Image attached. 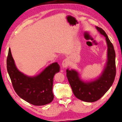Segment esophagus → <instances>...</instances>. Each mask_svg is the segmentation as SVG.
Segmentation results:
<instances>
[{
	"instance_id": "1",
	"label": "esophagus",
	"mask_w": 122,
	"mask_h": 122,
	"mask_svg": "<svg viewBox=\"0 0 122 122\" xmlns=\"http://www.w3.org/2000/svg\"><path fill=\"white\" fill-rule=\"evenodd\" d=\"M69 64V60L68 59H66L62 61V66L63 68H65L68 66Z\"/></svg>"
}]
</instances>
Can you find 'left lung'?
<instances>
[{"label": "left lung", "mask_w": 122, "mask_h": 122, "mask_svg": "<svg viewBox=\"0 0 122 122\" xmlns=\"http://www.w3.org/2000/svg\"><path fill=\"white\" fill-rule=\"evenodd\" d=\"M98 32L105 38L107 46V60L102 72L96 78L84 80L77 70L66 69V76L73 94L78 99L86 102L99 100L110 89L116 75L115 52L114 46L107 33L102 28L95 27Z\"/></svg>", "instance_id": "8db88e82"}]
</instances>
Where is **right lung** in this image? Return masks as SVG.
<instances>
[{"label":"right lung","instance_id":"add662e5","mask_svg":"<svg viewBox=\"0 0 122 122\" xmlns=\"http://www.w3.org/2000/svg\"><path fill=\"white\" fill-rule=\"evenodd\" d=\"M7 69L15 92L22 99L36 106L48 104L53 101V77L60 69L58 63L50 64L35 76H28L18 69L9 48Z\"/></svg>","mask_w":122,"mask_h":122}]
</instances>
